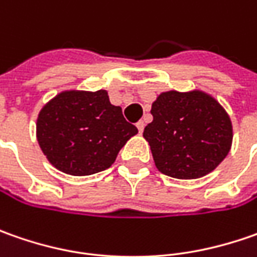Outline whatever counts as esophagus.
<instances>
[{
	"mask_svg": "<svg viewBox=\"0 0 257 257\" xmlns=\"http://www.w3.org/2000/svg\"><path fill=\"white\" fill-rule=\"evenodd\" d=\"M136 125H137L139 132H140V133H143V130H144V121H143V120H140V121L136 124Z\"/></svg>",
	"mask_w": 257,
	"mask_h": 257,
	"instance_id": "esophagus-1",
	"label": "esophagus"
}]
</instances>
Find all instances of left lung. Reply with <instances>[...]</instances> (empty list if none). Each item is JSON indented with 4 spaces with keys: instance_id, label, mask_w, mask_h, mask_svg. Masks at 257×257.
<instances>
[{
    "instance_id": "left-lung-1",
    "label": "left lung",
    "mask_w": 257,
    "mask_h": 257,
    "mask_svg": "<svg viewBox=\"0 0 257 257\" xmlns=\"http://www.w3.org/2000/svg\"><path fill=\"white\" fill-rule=\"evenodd\" d=\"M153 121L144 128L157 170L182 180L213 172L230 152L232 120L202 90L164 91L152 104Z\"/></svg>"
}]
</instances>
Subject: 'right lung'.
<instances>
[{
  "label": "right lung",
  "mask_w": 257,
  "mask_h": 257,
  "mask_svg": "<svg viewBox=\"0 0 257 257\" xmlns=\"http://www.w3.org/2000/svg\"><path fill=\"white\" fill-rule=\"evenodd\" d=\"M139 133L105 90H65L40 110L37 140L47 160L71 176L103 172Z\"/></svg>",
  "instance_id": "add662e5"
}]
</instances>
